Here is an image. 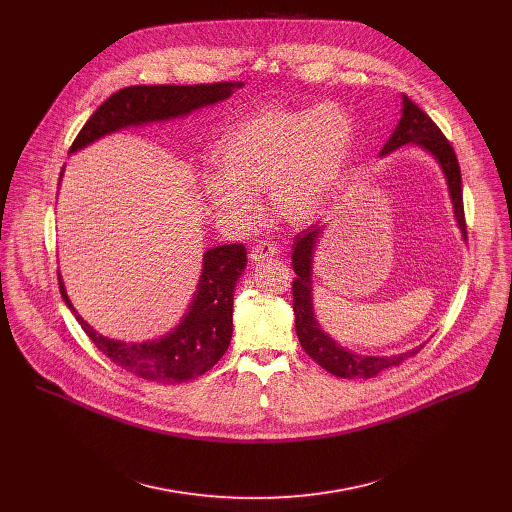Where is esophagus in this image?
Instances as JSON below:
<instances>
[{
    "label": "esophagus",
    "mask_w": 512,
    "mask_h": 512,
    "mask_svg": "<svg viewBox=\"0 0 512 512\" xmlns=\"http://www.w3.org/2000/svg\"><path fill=\"white\" fill-rule=\"evenodd\" d=\"M279 253V247L275 245V243H269V241H259L253 249H251V253H249V257H251V261L253 263H263V261H267V259H271V257H275Z\"/></svg>",
    "instance_id": "obj_1"
}]
</instances>
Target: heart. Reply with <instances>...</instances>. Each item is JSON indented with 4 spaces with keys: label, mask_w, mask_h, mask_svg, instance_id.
I'll use <instances>...</instances> for the list:
<instances>
[{
    "label": "heart",
    "mask_w": 512,
    "mask_h": 512,
    "mask_svg": "<svg viewBox=\"0 0 512 512\" xmlns=\"http://www.w3.org/2000/svg\"><path fill=\"white\" fill-rule=\"evenodd\" d=\"M352 145V121L336 105L265 109L216 145L221 168L204 170L210 206L237 223L257 216L255 194L271 192L289 221H310L336 194Z\"/></svg>",
    "instance_id": "b5f03b06"
}]
</instances>
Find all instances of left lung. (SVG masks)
Returning <instances> with one entry per match:
<instances>
[{
  "mask_svg": "<svg viewBox=\"0 0 512 512\" xmlns=\"http://www.w3.org/2000/svg\"><path fill=\"white\" fill-rule=\"evenodd\" d=\"M419 145L425 152H429L435 162L440 164L452 206H454V216L456 223L462 231V237L466 239V218H464V200H462V174H460V164L456 158V152L446 139V135L440 131L427 113H423L407 95H403V109H401V119L385 143V148L381 150V156H387L395 150H399L401 145ZM326 225L316 223L302 233L296 235L294 239V253H291V265H294L296 279L294 285H291V291H294V314H296V332L300 338L302 348L306 354L312 356L322 369L328 373L340 377V379H371L377 377L379 373L399 367V364L411 356H415L423 346H415L413 350L401 352V354H391V356H367V354H358L348 350L346 346H340L334 338H330L318 324L316 314H314V302H312V259L316 251V243L322 237Z\"/></svg>",
  "mask_w": 512,
  "mask_h": 512,
  "instance_id": "1",
  "label": "left lung"
}]
</instances>
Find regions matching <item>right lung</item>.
<instances>
[{"mask_svg":"<svg viewBox=\"0 0 512 512\" xmlns=\"http://www.w3.org/2000/svg\"><path fill=\"white\" fill-rule=\"evenodd\" d=\"M241 87L243 83L125 87L113 93L89 117L77 139L72 141L70 154L125 127L186 117L196 109L229 99ZM245 265L247 249L241 243L208 249L202 257V275L196 294L180 324L166 336L145 342H121L99 334L72 308L60 273L58 285L68 310L111 362L139 379L174 385L204 375L227 352L233 336V294Z\"/></svg>","mask_w":512,"mask_h":512,"instance_id":"right-lung-1","label":"right lung"}]
</instances>
